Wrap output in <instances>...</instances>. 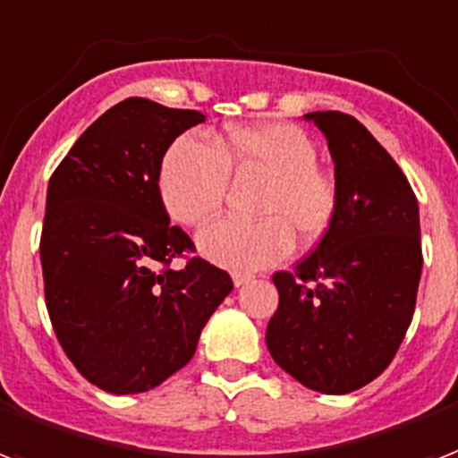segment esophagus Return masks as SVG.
I'll list each match as a JSON object with an SVG mask.
<instances>
[{
  "label": "esophagus",
  "instance_id": "esophagus-1",
  "mask_svg": "<svg viewBox=\"0 0 458 458\" xmlns=\"http://www.w3.org/2000/svg\"><path fill=\"white\" fill-rule=\"evenodd\" d=\"M252 276L250 274H233V286L241 288V286H246V284H250Z\"/></svg>",
  "mask_w": 458,
  "mask_h": 458
}]
</instances>
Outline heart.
<instances>
[{
    "label": "heart",
    "instance_id": "heart-1",
    "mask_svg": "<svg viewBox=\"0 0 458 458\" xmlns=\"http://www.w3.org/2000/svg\"><path fill=\"white\" fill-rule=\"evenodd\" d=\"M317 146L291 123L236 125L215 137V146L184 134L174 139L158 167V196L174 222L203 226L225 203L229 174H259L258 222L219 219L199 236V250L236 274L272 267L293 248V233L314 243L328 232L338 210V189L317 167Z\"/></svg>",
    "mask_w": 458,
    "mask_h": 458
}]
</instances>
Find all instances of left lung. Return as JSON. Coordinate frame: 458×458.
<instances>
[{"label": "left lung", "mask_w": 458, "mask_h": 458, "mask_svg": "<svg viewBox=\"0 0 458 458\" xmlns=\"http://www.w3.org/2000/svg\"><path fill=\"white\" fill-rule=\"evenodd\" d=\"M305 120L328 141L338 210L312 255L272 276L279 307L267 347L310 390L347 394L386 371L414 317L423 267L419 203L360 120L340 111Z\"/></svg>", "instance_id": "left-lung-1"}]
</instances>
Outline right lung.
<instances>
[{
	"label": "right lung",
	"mask_w": 458,
	"mask_h": 458,
	"mask_svg": "<svg viewBox=\"0 0 458 458\" xmlns=\"http://www.w3.org/2000/svg\"><path fill=\"white\" fill-rule=\"evenodd\" d=\"M199 123V111L130 97L84 130L49 179L39 243L47 310L68 360L106 393H146L189 364L233 288L200 258L155 272L193 250L160 203L158 167Z\"/></svg>",
	"instance_id": "1"
}]
</instances>
